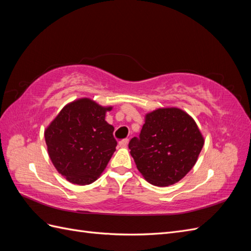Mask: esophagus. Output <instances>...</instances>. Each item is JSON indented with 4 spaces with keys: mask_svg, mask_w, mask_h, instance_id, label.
Returning <instances> with one entry per match:
<instances>
[{
    "mask_svg": "<svg viewBox=\"0 0 251 251\" xmlns=\"http://www.w3.org/2000/svg\"><path fill=\"white\" fill-rule=\"evenodd\" d=\"M127 144H128V139H124V140H121L119 142V147L120 148H126Z\"/></svg>",
    "mask_w": 251,
    "mask_h": 251,
    "instance_id": "obj_1",
    "label": "esophagus"
}]
</instances>
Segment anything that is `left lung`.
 Here are the masks:
<instances>
[{
  "label": "left lung",
  "mask_w": 251,
  "mask_h": 251,
  "mask_svg": "<svg viewBox=\"0 0 251 251\" xmlns=\"http://www.w3.org/2000/svg\"><path fill=\"white\" fill-rule=\"evenodd\" d=\"M204 137L194 118L179 108H159L146 114L139 138L128 143L138 171L149 183H177L196 164Z\"/></svg>",
  "instance_id": "obj_1"
}]
</instances>
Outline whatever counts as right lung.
<instances>
[{"instance_id": "obj_1", "label": "right lung", "mask_w": 251, "mask_h": 251, "mask_svg": "<svg viewBox=\"0 0 251 251\" xmlns=\"http://www.w3.org/2000/svg\"><path fill=\"white\" fill-rule=\"evenodd\" d=\"M103 107L82 97L60 110L45 130L48 155L56 171L73 184L88 185L107 168L117 142Z\"/></svg>"}]
</instances>
